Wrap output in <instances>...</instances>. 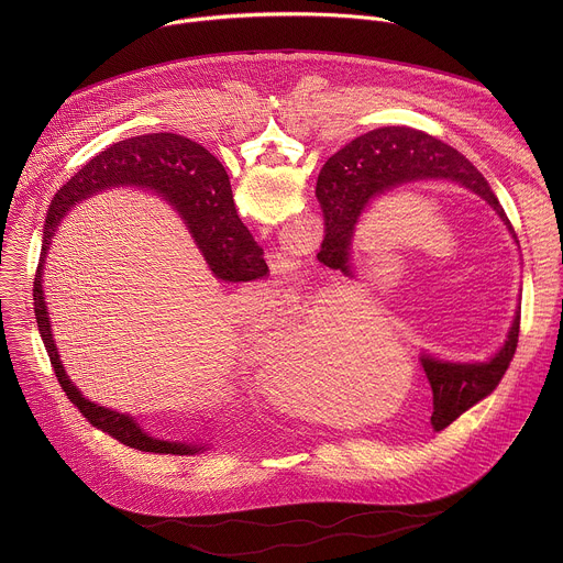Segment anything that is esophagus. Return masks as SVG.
Masks as SVG:
<instances>
[{
  "instance_id": "34e87169",
  "label": "esophagus",
  "mask_w": 563,
  "mask_h": 563,
  "mask_svg": "<svg viewBox=\"0 0 563 563\" xmlns=\"http://www.w3.org/2000/svg\"><path fill=\"white\" fill-rule=\"evenodd\" d=\"M272 274H274V283L278 285H285V283H294L298 278V272H300V263L291 261L289 256L285 254H274L272 256Z\"/></svg>"
}]
</instances>
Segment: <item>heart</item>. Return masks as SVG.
Returning <instances> with one entry per match:
<instances>
[{"mask_svg":"<svg viewBox=\"0 0 563 563\" xmlns=\"http://www.w3.org/2000/svg\"><path fill=\"white\" fill-rule=\"evenodd\" d=\"M265 336L269 345L267 380L291 410L339 421L347 412V367L372 352L398 345L385 336L350 343V302L341 296L305 300L294 291L274 289L265 298ZM252 347H261L256 336Z\"/></svg>","mask_w":563,"mask_h":563,"instance_id":"1","label":"heart"}]
</instances>
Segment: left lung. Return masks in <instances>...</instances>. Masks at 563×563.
Wrapping results in <instances>:
<instances>
[{"label":"left lung","mask_w":563,"mask_h":563,"mask_svg":"<svg viewBox=\"0 0 563 563\" xmlns=\"http://www.w3.org/2000/svg\"><path fill=\"white\" fill-rule=\"evenodd\" d=\"M428 178L463 185L484 198L512 231L510 220L495 191L465 155L445 142L408 126L374 129L334 153L318 174L316 198L323 209L330 265L352 276L350 245L354 227L365 207L398 187ZM517 238V235H515ZM519 341V313L506 345L488 363H450L423 354L421 365L432 387V428L439 432L490 396L504 378Z\"/></svg>","instance_id":"obj_1"}]
</instances>
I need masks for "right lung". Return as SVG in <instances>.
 <instances>
[{"label":"right lung","mask_w":563,"mask_h":563,"mask_svg":"<svg viewBox=\"0 0 563 563\" xmlns=\"http://www.w3.org/2000/svg\"><path fill=\"white\" fill-rule=\"evenodd\" d=\"M120 185H133L165 196V200H169L185 218L216 278L227 283H250L267 276L269 269L263 250L254 243L252 233L235 213L224 167L205 146L176 133H148L111 144L91 157L51 200L33 283V309L42 343L64 394L93 428L107 432L126 448L153 454H196L202 445L155 439L146 434L133 417L113 412L85 398L66 376L55 350L42 289V269L51 238L73 205Z\"/></svg>","instance_id":"1"}]
</instances>
